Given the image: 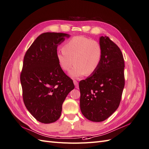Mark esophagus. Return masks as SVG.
Returning a JSON list of instances; mask_svg holds the SVG:
<instances>
[{
  "label": "esophagus",
  "instance_id": "esophagus-1",
  "mask_svg": "<svg viewBox=\"0 0 149 149\" xmlns=\"http://www.w3.org/2000/svg\"><path fill=\"white\" fill-rule=\"evenodd\" d=\"M73 81H74V84L75 85V88H79V83H78V81H77V80H74Z\"/></svg>",
  "mask_w": 149,
  "mask_h": 149
}]
</instances>
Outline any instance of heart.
I'll return each mask as SVG.
<instances>
[{
	"instance_id": "heart-1",
	"label": "heart",
	"mask_w": 149,
	"mask_h": 149,
	"mask_svg": "<svg viewBox=\"0 0 149 149\" xmlns=\"http://www.w3.org/2000/svg\"><path fill=\"white\" fill-rule=\"evenodd\" d=\"M102 57V49L99 43L83 36L73 37L67 41L63 50L57 52L56 58L62 70L69 72L72 78H79L85 74L91 75L97 70Z\"/></svg>"
}]
</instances>
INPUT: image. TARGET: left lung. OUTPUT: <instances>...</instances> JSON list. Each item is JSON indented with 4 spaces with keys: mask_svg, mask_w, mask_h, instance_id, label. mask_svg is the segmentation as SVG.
<instances>
[{
    "mask_svg": "<svg viewBox=\"0 0 149 149\" xmlns=\"http://www.w3.org/2000/svg\"><path fill=\"white\" fill-rule=\"evenodd\" d=\"M102 57L97 70L79 83L80 107L91 121L102 122L118 109L124 87V61L119 47L109 38H100Z\"/></svg>",
    "mask_w": 149,
    "mask_h": 149,
    "instance_id": "left-lung-1",
    "label": "left lung"
}]
</instances>
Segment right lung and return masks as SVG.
<instances>
[{
	"instance_id": "obj_1",
	"label": "right lung",
	"mask_w": 149,
	"mask_h": 149,
	"mask_svg": "<svg viewBox=\"0 0 149 149\" xmlns=\"http://www.w3.org/2000/svg\"><path fill=\"white\" fill-rule=\"evenodd\" d=\"M69 37L62 33H42L24 57L20 75L23 102L28 111L42 123H54L60 118L62 103L75 87L56 58L57 46Z\"/></svg>"
}]
</instances>
